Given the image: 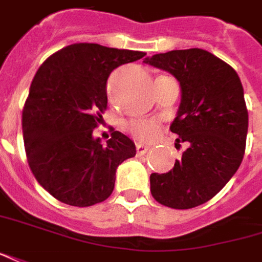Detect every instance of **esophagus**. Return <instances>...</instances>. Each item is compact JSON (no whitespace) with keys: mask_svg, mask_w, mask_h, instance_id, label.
I'll return each instance as SVG.
<instances>
[{"mask_svg":"<svg viewBox=\"0 0 262 262\" xmlns=\"http://www.w3.org/2000/svg\"><path fill=\"white\" fill-rule=\"evenodd\" d=\"M147 151H148V147H147V145H144V144H137V152H138V154H145Z\"/></svg>","mask_w":262,"mask_h":262,"instance_id":"esophagus-1","label":"esophagus"}]
</instances>
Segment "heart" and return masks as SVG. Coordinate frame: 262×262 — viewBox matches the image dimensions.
Returning a JSON list of instances; mask_svg holds the SVG:
<instances>
[{"mask_svg": "<svg viewBox=\"0 0 262 262\" xmlns=\"http://www.w3.org/2000/svg\"><path fill=\"white\" fill-rule=\"evenodd\" d=\"M128 131L138 140H152L160 131L158 122L154 120H133L127 124Z\"/></svg>", "mask_w": 262, "mask_h": 262, "instance_id": "b5f03b06", "label": "heart"}]
</instances>
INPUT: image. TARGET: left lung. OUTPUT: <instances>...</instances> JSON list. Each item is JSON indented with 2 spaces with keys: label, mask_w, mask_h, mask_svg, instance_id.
Masks as SVG:
<instances>
[{
  "label": "left lung",
  "mask_w": 262,
  "mask_h": 262,
  "mask_svg": "<svg viewBox=\"0 0 262 262\" xmlns=\"http://www.w3.org/2000/svg\"><path fill=\"white\" fill-rule=\"evenodd\" d=\"M144 62L180 82L181 104L169 129L188 147L168 172L151 174V194L169 208H194L217 195L243 161L248 111L241 79L232 67L200 48L155 54Z\"/></svg>",
  "instance_id": "8db88e82"
}]
</instances>
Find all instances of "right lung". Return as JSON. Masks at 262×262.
Here are the masks:
<instances>
[{
	"instance_id": "1",
	"label": "right lung",
	"mask_w": 262,
	"mask_h": 262,
	"mask_svg": "<svg viewBox=\"0 0 262 262\" xmlns=\"http://www.w3.org/2000/svg\"><path fill=\"white\" fill-rule=\"evenodd\" d=\"M144 55L79 42L38 68L23 110L25 152L35 180L61 203L90 207L105 201L118 165L135 157L127 135L113 129L102 145L93 131L107 110L110 74Z\"/></svg>"
}]
</instances>
